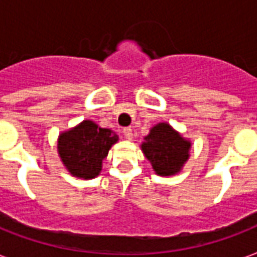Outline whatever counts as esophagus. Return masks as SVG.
<instances>
[{
  "label": "esophagus",
  "mask_w": 257,
  "mask_h": 257,
  "mask_svg": "<svg viewBox=\"0 0 257 257\" xmlns=\"http://www.w3.org/2000/svg\"><path fill=\"white\" fill-rule=\"evenodd\" d=\"M122 133H124L125 139H128V140H132V139H133V132H132V129H131V128H124Z\"/></svg>",
  "instance_id": "1"
}]
</instances>
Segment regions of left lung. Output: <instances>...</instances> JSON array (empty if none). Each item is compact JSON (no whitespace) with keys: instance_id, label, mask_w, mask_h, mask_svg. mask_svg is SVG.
Listing matches in <instances>:
<instances>
[{"instance_id":"8db88e82","label":"left lung","mask_w":257,"mask_h":257,"mask_svg":"<svg viewBox=\"0 0 257 257\" xmlns=\"http://www.w3.org/2000/svg\"><path fill=\"white\" fill-rule=\"evenodd\" d=\"M191 143L172 129L167 122H160L144 137L142 150L160 176L175 175L189 159Z\"/></svg>"}]
</instances>
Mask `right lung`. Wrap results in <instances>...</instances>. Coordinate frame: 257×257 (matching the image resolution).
Wrapping results in <instances>:
<instances>
[{
  "mask_svg": "<svg viewBox=\"0 0 257 257\" xmlns=\"http://www.w3.org/2000/svg\"><path fill=\"white\" fill-rule=\"evenodd\" d=\"M118 136L110 129L99 128L90 120L63 132L58 139L60 159L71 175L93 179L102 170V160L109 154Z\"/></svg>",
  "mask_w": 257,
  "mask_h": 257,
  "instance_id": "right-lung-1",
  "label": "right lung"
}]
</instances>
